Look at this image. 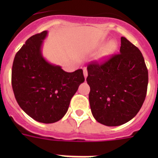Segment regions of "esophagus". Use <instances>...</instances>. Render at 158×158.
<instances>
[{
	"label": "esophagus",
	"mask_w": 158,
	"mask_h": 158,
	"mask_svg": "<svg viewBox=\"0 0 158 158\" xmlns=\"http://www.w3.org/2000/svg\"><path fill=\"white\" fill-rule=\"evenodd\" d=\"M84 75L85 79L88 77V70H87L86 69H84Z\"/></svg>",
	"instance_id": "esophagus-1"
}]
</instances>
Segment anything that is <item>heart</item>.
<instances>
[{
  "label": "heart",
  "mask_w": 158,
  "mask_h": 158,
  "mask_svg": "<svg viewBox=\"0 0 158 158\" xmlns=\"http://www.w3.org/2000/svg\"><path fill=\"white\" fill-rule=\"evenodd\" d=\"M116 48H117V43H115V41H111V42H110V43H108L107 46L106 47L103 55L104 56L110 55L111 53H113L114 52H115Z\"/></svg>",
  "instance_id": "obj_1"
}]
</instances>
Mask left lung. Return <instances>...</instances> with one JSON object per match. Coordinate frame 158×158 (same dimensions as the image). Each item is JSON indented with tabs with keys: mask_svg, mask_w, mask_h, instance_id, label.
Here are the masks:
<instances>
[{
	"mask_svg": "<svg viewBox=\"0 0 158 158\" xmlns=\"http://www.w3.org/2000/svg\"><path fill=\"white\" fill-rule=\"evenodd\" d=\"M120 53L88 64L89 103L98 122L118 126L137 115L146 98L148 73L139 49L124 37Z\"/></svg>",
	"mask_w": 158,
	"mask_h": 158,
	"instance_id": "left-lung-1",
	"label": "left lung"
}]
</instances>
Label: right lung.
Listing matches in <instances>:
<instances>
[{"instance_id":"right-lung-1","label":"right lung","mask_w":158,"mask_h":158,"mask_svg":"<svg viewBox=\"0 0 158 158\" xmlns=\"http://www.w3.org/2000/svg\"><path fill=\"white\" fill-rule=\"evenodd\" d=\"M47 35L43 31L32 36L16 53L11 84L22 110L38 122L51 124L65 115L84 76L82 69L68 73L43 58L41 48Z\"/></svg>"}]
</instances>
